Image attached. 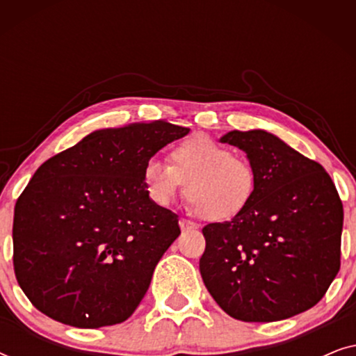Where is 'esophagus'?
Segmentation results:
<instances>
[{"label":"esophagus","mask_w":356,"mask_h":356,"mask_svg":"<svg viewBox=\"0 0 356 356\" xmlns=\"http://www.w3.org/2000/svg\"><path fill=\"white\" fill-rule=\"evenodd\" d=\"M179 228H181L183 232L194 230V228H196V223L191 220H186V218H179Z\"/></svg>","instance_id":"34e87169"}]
</instances>
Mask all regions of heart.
Instances as JSON below:
<instances>
[{
  "label": "heart",
  "instance_id": "1",
  "mask_svg": "<svg viewBox=\"0 0 356 356\" xmlns=\"http://www.w3.org/2000/svg\"><path fill=\"white\" fill-rule=\"evenodd\" d=\"M143 183L150 201L167 206L184 183L191 211L212 222L230 220L250 206L257 175L246 159L209 138L183 140L168 152V163L149 160Z\"/></svg>",
  "mask_w": 356,
  "mask_h": 356
}]
</instances>
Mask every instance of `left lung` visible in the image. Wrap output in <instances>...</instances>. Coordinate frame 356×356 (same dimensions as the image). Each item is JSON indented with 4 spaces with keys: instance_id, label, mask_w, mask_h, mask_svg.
Segmentation results:
<instances>
[{
    "instance_id": "obj_1",
    "label": "left lung",
    "mask_w": 356,
    "mask_h": 356,
    "mask_svg": "<svg viewBox=\"0 0 356 356\" xmlns=\"http://www.w3.org/2000/svg\"><path fill=\"white\" fill-rule=\"evenodd\" d=\"M246 154L257 188L245 211L202 228L204 285L245 323H274L313 308L340 269L343 207L323 165L264 129L220 139Z\"/></svg>"
}]
</instances>
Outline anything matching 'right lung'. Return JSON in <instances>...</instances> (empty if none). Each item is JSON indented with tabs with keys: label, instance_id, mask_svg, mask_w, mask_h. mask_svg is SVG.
I'll use <instances>...</instances> for the list:
<instances>
[{
	"label": "right lung",
	"instance_id": "obj_1",
	"mask_svg": "<svg viewBox=\"0 0 356 356\" xmlns=\"http://www.w3.org/2000/svg\"><path fill=\"white\" fill-rule=\"evenodd\" d=\"M189 128L167 121L99 129L48 159L14 207V272L32 305L81 329L120 324L179 235L150 201L144 165Z\"/></svg>",
	"mask_w": 356,
	"mask_h": 356
}]
</instances>
